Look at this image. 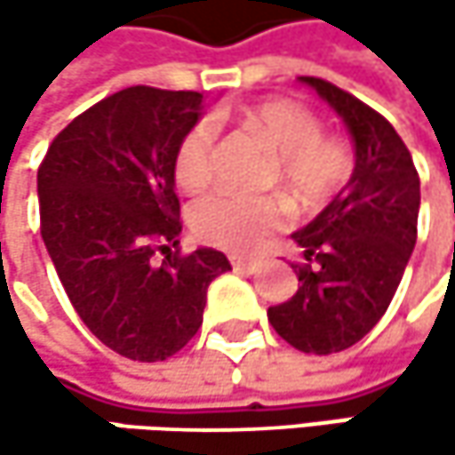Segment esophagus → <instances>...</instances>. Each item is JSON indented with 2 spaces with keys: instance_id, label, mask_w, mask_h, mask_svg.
Instances as JSON below:
<instances>
[{
  "instance_id": "obj_1",
  "label": "esophagus",
  "mask_w": 455,
  "mask_h": 455,
  "mask_svg": "<svg viewBox=\"0 0 455 455\" xmlns=\"http://www.w3.org/2000/svg\"><path fill=\"white\" fill-rule=\"evenodd\" d=\"M258 266H260V260H255V258H239V255H231V268H234V271L252 274Z\"/></svg>"
}]
</instances>
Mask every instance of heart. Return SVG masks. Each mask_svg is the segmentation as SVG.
Here are the masks:
<instances>
[{
	"label": "heart",
	"mask_w": 455,
	"mask_h": 455,
	"mask_svg": "<svg viewBox=\"0 0 455 455\" xmlns=\"http://www.w3.org/2000/svg\"><path fill=\"white\" fill-rule=\"evenodd\" d=\"M236 124L266 139L276 152L274 179L300 203L329 200L353 173V152L342 139L321 134V121L300 102L276 97L236 110ZM219 129L213 121L192 124L176 144L173 179L184 192H200L213 181V149ZM284 221L276 197H244L216 192L192 211L195 234L231 252L255 250Z\"/></svg>",
	"instance_id": "b5f03b06"
}]
</instances>
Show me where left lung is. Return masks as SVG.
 Returning a JSON list of instances; mask_svg holds the SVG:
<instances>
[{"instance_id":"left-lung-1","label":"left lung","mask_w":455,"mask_h":455,"mask_svg":"<svg viewBox=\"0 0 455 455\" xmlns=\"http://www.w3.org/2000/svg\"><path fill=\"white\" fill-rule=\"evenodd\" d=\"M303 84L342 116L355 141L347 187L292 239L298 292L268 308V323L314 355L347 350L385 316L406 271L419 221V173L393 124L350 92L316 78Z\"/></svg>"}]
</instances>
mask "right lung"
I'll return each mask as SVG.
<instances>
[{"label":"right lung","instance_id":"1","mask_svg":"<svg viewBox=\"0 0 455 455\" xmlns=\"http://www.w3.org/2000/svg\"><path fill=\"white\" fill-rule=\"evenodd\" d=\"M200 110V92L121 89L73 118L39 165L42 239L65 295L132 361L179 353L203 323L211 282L231 271L219 250H171L181 234L173 152Z\"/></svg>","mask_w":455,"mask_h":455}]
</instances>
